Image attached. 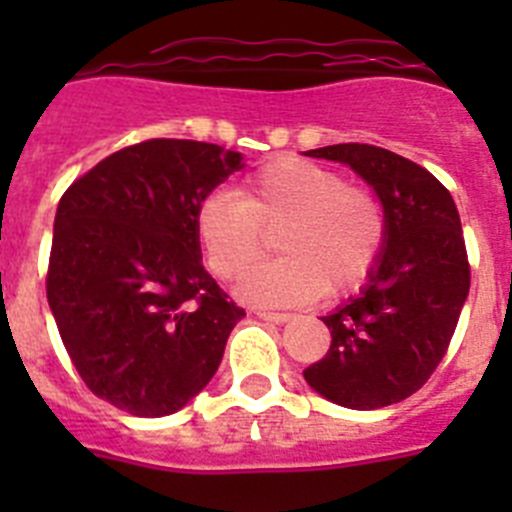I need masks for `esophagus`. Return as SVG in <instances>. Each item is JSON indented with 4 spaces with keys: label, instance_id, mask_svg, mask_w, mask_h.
I'll use <instances>...</instances> for the list:
<instances>
[{
    "label": "esophagus",
    "instance_id": "obj_1",
    "mask_svg": "<svg viewBox=\"0 0 512 512\" xmlns=\"http://www.w3.org/2000/svg\"><path fill=\"white\" fill-rule=\"evenodd\" d=\"M256 315H259L261 320H269V323H277V325L287 323V320L292 318V315H287V312H269V310H256Z\"/></svg>",
    "mask_w": 512,
    "mask_h": 512
}]
</instances>
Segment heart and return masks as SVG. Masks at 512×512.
<instances>
[{
  "instance_id": "heart-1",
  "label": "heart",
  "mask_w": 512,
  "mask_h": 512,
  "mask_svg": "<svg viewBox=\"0 0 512 512\" xmlns=\"http://www.w3.org/2000/svg\"><path fill=\"white\" fill-rule=\"evenodd\" d=\"M197 238L217 277L233 282L260 258L265 233L282 227L283 259L238 284L253 305H305L364 282L382 256L384 210L366 187L307 158H274L243 179L238 194L212 192L197 210Z\"/></svg>"
}]
</instances>
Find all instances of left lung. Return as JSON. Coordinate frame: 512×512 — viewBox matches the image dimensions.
Here are the masks:
<instances>
[{"instance_id": "left-lung-1", "label": "left lung", "mask_w": 512, "mask_h": 512, "mask_svg": "<svg viewBox=\"0 0 512 512\" xmlns=\"http://www.w3.org/2000/svg\"><path fill=\"white\" fill-rule=\"evenodd\" d=\"M307 156L341 161L372 184L387 233L361 295L323 318L333 341L305 379L343 408H387L431 379L459 323L469 295L459 210L431 171L387 148L338 143Z\"/></svg>"}]
</instances>
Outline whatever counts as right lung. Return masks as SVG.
Listing matches in <instances>:
<instances>
[{"label":"right lung","mask_w":512,"mask_h":512,"mask_svg":"<svg viewBox=\"0 0 512 512\" xmlns=\"http://www.w3.org/2000/svg\"><path fill=\"white\" fill-rule=\"evenodd\" d=\"M235 151L153 138L99 161L56 210L48 305L89 390L140 418L205 390L246 315L202 266L197 210Z\"/></svg>","instance_id":"1"}]
</instances>
